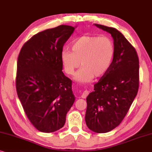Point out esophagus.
<instances>
[{
    "instance_id": "1",
    "label": "esophagus",
    "mask_w": 152,
    "mask_h": 152,
    "mask_svg": "<svg viewBox=\"0 0 152 152\" xmlns=\"http://www.w3.org/2000/svg\"><path fill=\"white\" fill-rule=\"evenodd\" d=\"M89 94V91L88 90H85L83 92L82 94H81V97L83 99H86L87 96H88V95Z\"/></svg>"
}]
</instances>
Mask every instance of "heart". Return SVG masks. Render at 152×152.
<instances>
[{
	"label": "heart",
	"instance_id": "heart-1",
	"mask_svg": "<svg viewBox=\"0 0 152 152\" xmlns=\"http://www.w3.org/2000/svg\"><path fill=\"white\" fill-rule=\"evenodd\" d=\"M71 47L72 51L62 50L61 60L68 75L74 74L80 62L82 67L75 76L78 83H86L94 77H102L110 69L115 47L109 37L83 35L73 42Z\"/></svg>",
	"mask_w": 152,
	"mask_h": 152
}]
</instances>
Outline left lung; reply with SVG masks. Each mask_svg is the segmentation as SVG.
Wrapping results in <instances>:
<instances>
[{
    "instance_id": "1",
    "label": "left lung",
    "mask_w": 152,
    "mask_h": 152,
    "mask_svg": "<svg viewBox=\"0 0 152 152\" xmlns=\"http://www.w3.org/2000/svg\"><path fill=\"white\" fill-rule=\"evenodd\" d=\"M111 34L115 55L110 69L87 97L86 122L91 131L103 133L122 122L139 88V59L135 48L120 31L99 24Z\"/></svg>"
}]
</instances>
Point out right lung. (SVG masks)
Returning a JSON list of instances; mask_svg holds the SVG:
<instances>
[{
  "label": "right lung",
  "instance_id": "right-lung-1",
  "mask_svg": "<svg viewBox=\"0 0 152 152\" xmlns=\"http://www.w3.org/2000/svg\"><path fill=\"white\" fill-rule=\"evenodd\" d=\"M75 30L61 25L38 32L18 56L16 89L26 116L38 131L51 133L64 126L74 104L72 80L64 76L61 52Z\"/></svg>",
  "mask_w": 152,
  "mask_h": 152
}]
</instances>
